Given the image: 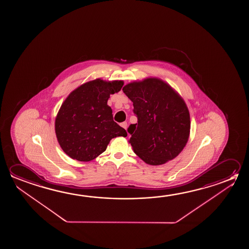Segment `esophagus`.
I'll list each match as a JSON object with an SVG mask.
<instances>
[{
    "instance_id": "34e87169",
    "label": "esophagus",
    "mask_w": 249,
    "mask_h": 249,
    "mask_svg": "<svg viewBox=\"0 0 249 249\" xmlns=\"http://www.w3.org/2000/svg\"><path fill=\"white\" fill-rule=\"evenodd\" d=\"M121 126H123V128H125L126 129V126H127V123L126 122H124V123H121Z\"/></svg>"
}]
</instances>
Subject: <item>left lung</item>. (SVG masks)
Here are the masks:
<instances>
[{
  "mask_svg": "<svg viewBox=\"0 0 249 249\" xmlns=\"http://www.w3.org/2000/svg\"><path fill=\"white\" fill-rule=\"evenodd\" d=\"M123 90L133 102L138 119L127 129L135 154L152 166L175 159L190 135V114L182 97L156 77L127 83Z\"/></svg>",
  "mask_w": 249,
  "mask_h": 249,
  "instance_id": "8db88e82",
  "label": "left lung"
}]
</instances>
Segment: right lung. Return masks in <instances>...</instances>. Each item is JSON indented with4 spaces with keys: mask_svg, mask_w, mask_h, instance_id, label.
Segmentation results:
<instances>
[{
    "mask_svg": "<svg viewBox=\"0 0 249 249\" xmlns=\"http://www.w3.org/2000/svg\"><path fill=\"white\" fill-rule=\"evenodd\" d=\"M123 81L95 79L73 90L61 104L54 130L61 149L73 160L90 161L106 150L112 139L126 137L114 123L107 100L122 89Z\"/></svg>",
    "mask_w": 249,
    "mask_h": 249,
    "instance_id": "obj_1",
    "label": "right lung"
}]
</instances>
